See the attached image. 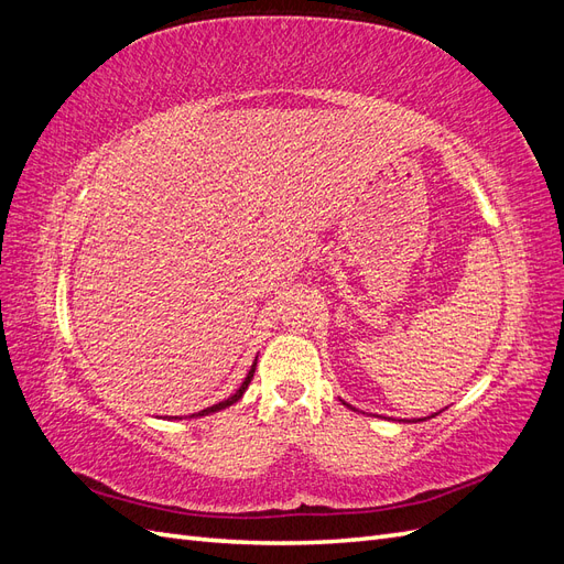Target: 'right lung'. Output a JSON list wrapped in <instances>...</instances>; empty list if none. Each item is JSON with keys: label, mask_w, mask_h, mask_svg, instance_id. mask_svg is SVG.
<instances>
[{"label": "right lung", "mask_w": 564, "mask_h": 564, "mask_svg": "<svg viewBox=\"0 0 564 564\" xmlns=\"http://www.w3.org/2000/svg\"><path fill=\"white\" fill-rule=\"evenodd\" d=\"M253 371H256V362L251 365V369H249V373H247V379L242 381L240 390H237V392H235V395H230L228 400H224V402H218V404H214V406H207V409H202V412H199V414H193V416H207V414H214V412H218V409H226V406L235 404L237 400H240V398L245 395V390L249 388V383H251V379H253Z\"/></svg>", "instance_id": "add662e5"}]
</instances>
